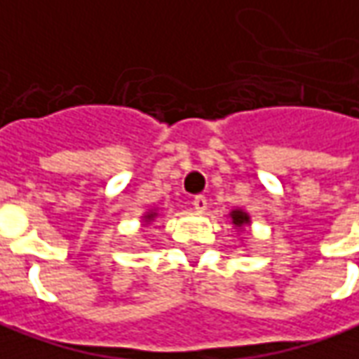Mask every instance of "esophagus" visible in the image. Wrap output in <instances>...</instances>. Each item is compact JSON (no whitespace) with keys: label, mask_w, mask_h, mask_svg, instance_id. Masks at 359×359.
I'll return each instance as SVG.
<instances>
[{"label":"esophagus","mask_w":359,"mask_h":359,"mask_svg":"<svg viewBox=\"0 0 359 359\" xmlns=\"http://www.w3.org/2000/svg\"><path fill=\"white\" fill-rule=\"evenodd\" d=\"M192 206H194V210L196 212H204L206 208H208V202H206L204 196H194V200H192Z\"/></svg>","instance_id":"esophagus-1"}]
</instances>
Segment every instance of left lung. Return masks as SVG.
Wrapping results in <instances>:
<instances>
[{
	"mask_svg": "<svg viewBox=\"0 0 359 359\" xmlns=\"http://www.w3.org/2000/svg\"><path fill=\"white\" fill-rule=\"evenodd\" d=\"M228 218H230L231 226H233V230L240 231V233H241V231L245 233V230H250V228H251L250 212H245L243 208H233V210H230Z\"/></svg>",
	"mask_w": 359,
	"mask_h": 359,
	"instance_id": "obj_1",
	"label": "left lung"
}]
</instances>
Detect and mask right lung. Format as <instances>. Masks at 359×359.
Here are the masks:
<instances>
[{
  "label": "right lung",
  "mask_w": 359,
  "mask_h": 359,
  "mask_svg": "<svg viewBox=\"0 0 359 359\" xmlns=\"http://www.w3.org/2000/svg\"><path fill=\"white\" fill-rule=\"evenodd\" d=\"M161 214L159 208H149L147 212H143V216H141V226L143 228H147L149 224H153V222L157 220V216Z\"/></svg>",
  "instance_id": "right-lung-1"
}]
</instances>
